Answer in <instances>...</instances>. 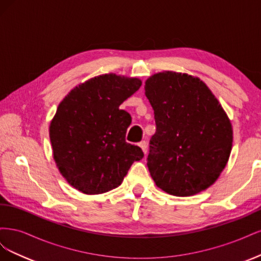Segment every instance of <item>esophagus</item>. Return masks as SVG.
I'll use <instances>...</instances> for the list:
<instances>
[{"label": "esophagus", "mask_w": 261, "mask_h": 261, "mask_svg": "<svg viewBox=\"0 0 261 261\" xmlns=\"http://www.w3.org/2000/svg\"><path fill=\"white\" fill-rule=\"evenodd\" d=\"M138 146L143 149V151L147 153V141L146 140H141L140 143H138Z\"/></svg>", "instance_id": "esophagus-1"}]
</instances>
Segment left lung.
<instances>
[{"instance_id":"left-lung-1","label":"left lung","mask_w":261,"mask_h":261,"mask_svg":"<svg viewBox=\"0 0 261 261\" xmlns=\"http://www.w3.org/2000/svg\"><path fill=\"white\" fill-rule=\"evenodd\" d=\"M145 94L156 126L147 158L155 185L178 197L207 189L225 168L233 143L219 101L199 78L175 72L149 77Z\"/></svg>"}]
</instances>
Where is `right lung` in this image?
<instances>
[{"label": "right lung", "mask_w": 261, "mask_h": 261, "mask_svg": "<svg viewBox=\"0 0 261 261\" xmlns=\"http://www.w3.org/2000/svg\"><path fill=\"white\" fill-rule=\"evenodd\" d=\"M140 86L138 78L101 75L59 105L50 125L53 156L63 177L80 192L97 195L116 188L144 158L139 147L126 143L132 117L120 110Z\"/></svg>", "instance_id": "1"}]
</instances>
